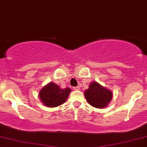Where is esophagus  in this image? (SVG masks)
Here are the masks:
<instances>
[{"instance_id":"1","label":"esophagus","mask_w":147,"mask_h":147,"mask_svg":"<svg viewBox=\"0 0 147 147\" xmlns=\"http://www.w3.org/2000/svg\"><path fill=\"white\" fill-rule=\"evenodd\" d=\"M73 89L74 90H80V86H76V87H74Z\"/></svg>"}]
</instances>
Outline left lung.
I'll return each instance as SVG.
<instances>
[{
	"mask_svg": "<svg viewBox=\"0 0 147 147\" xmlns=\"http://www.w3.org/2000/svg\"><path fill=\"white\" fill-rule=\"evenodd\" d=\"M84 96L90 106L96 108H104L111 101L112 93L98 82H92L84 91Z\"/></svg>",
	"mask_w": 147,
	"mask_h": 147,
	"instance_id": "1",
	"label": "left lung"
}]
</instances>
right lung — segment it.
<instances>
[{
	"instance_id": "add662e5",
	"label": "right lung",
	"mask_w": 147,
	"mask_h": 147,
	"mask_svg": "<svg viewBox=\"0 0 147 147\" xmlns=\"http://www.w3.org/2000/svg\"><path fill=\"white\" fill-rule=\"evenodd\" d=\"M71 91L69 88H61L51 82L45 85L39 93V97L44 106L54 108L64 104Z\"/></svg>"
}]
</instances>
